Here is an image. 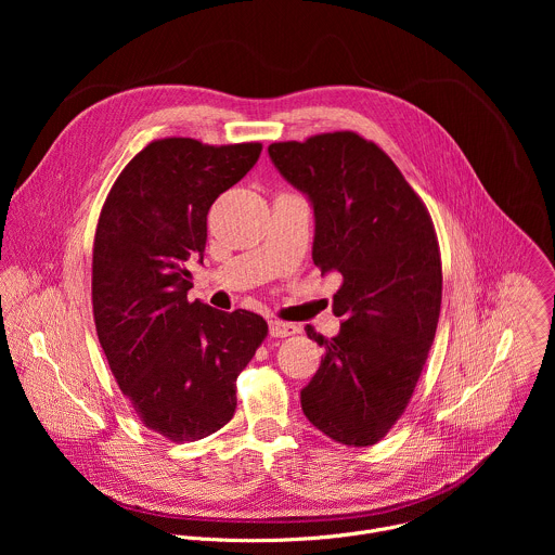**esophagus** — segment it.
<instances>
[{
	"instance_id": "34e87169",
	"label": "esophagus",
	"mask_w": 555,
	"mask_h": 555,
	"mask_svg": "<svg viewBox=\"0 0 555 555\" xmlns=\"http://www.w3.org/2000/svg\"><path fill=\"white\" fill-rule=\"evenodd\" d=\"M300 327L294 323H283V321H270V336L272 338H287L298 334Z\"/></svg>"
}]
</instances>
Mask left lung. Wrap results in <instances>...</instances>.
<instances>
[{"label":"left lung","mask_w":555,"mask_h":555,"mask_svg":"<svg viewBox=\"0 0 555 555\" xmlns=\"http://www.w3.org/2000/svg\"><path fill=\"white\" fill-rule=\"evenodd\" d=\"M274 167L315 215L313 266L340 272V334L311 340L325 358L300 390L305 417L338 443L373 446L404 415L441 311V253L422 197L356 131L272 142Z\"/></svg>","instance_id":"1"}]
</instances>
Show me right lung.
Instances as JSON below:
<instances>
[{
    "label": "right lung",
    "instance_id": "obj_1",
    "mask_svg": "<svg viewBox=\"0 0 555 555\" xmlns=\"http://www.w3.org/2000/svg\"><path fill=\"white\" fill-rule=\"evenodd\" d=\"M261 142L160 138L116 178L94 236L92 307L109 369L140 422L173 443L204 439L236 409V377L268 336L259 313L189 300L212 202Z\"/></svg>",
    "mask_w": 555,
    "mask_h": 555
}]
</instances>
